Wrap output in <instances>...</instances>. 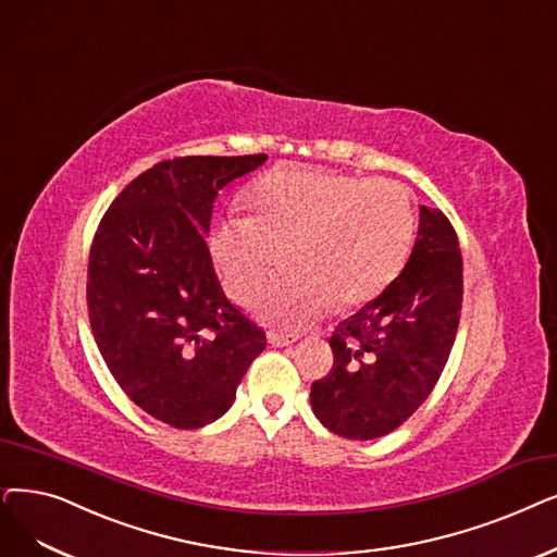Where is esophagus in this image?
<instances>
[{"label":"esophagus","instance_id":"obj_1","mask_svg":"<svg viewBox=\"0 0 557 557\" xmlns=\"http://www.w3.org/2000/svg\"><path fill=\"white\" fill-rule=\"evenodd\" d=\"M269 342L277 348H284V346H292L298 342V334H284V332H271L269 334Z\"/></svg>","mask_w":557,"mask_h":557}]
</instances>
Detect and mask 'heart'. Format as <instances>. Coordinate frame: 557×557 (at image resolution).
<instances>
[{"label":"heart","mask_w":557,"mask_h":557,"mask_svg":"<svg viewBox=\"0 0 557 557\" xmlns=\"http://www.w3.org/2000/svg\"><path fill=\"white\" fill-rule=\"evenodd\" d=\"M252 215H223L209 246L227 292L246 300L280 261L286 275L252 300L257 317L298 330L330 307L364 305L389 286L414 244L412 193L389 180L275 168L250 193Z\"/></svg>","instance_id":"b5f03b06"}]
</instances>
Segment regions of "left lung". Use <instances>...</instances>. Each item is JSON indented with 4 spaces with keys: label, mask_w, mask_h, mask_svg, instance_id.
I'll return each mask as SVG.
<instances>
[{
    "label": "left lung",
    "mask_w": 557,
    "mask_h": 557,
    "mask_svg": "<svg viewBox=\"0 0 557 557\" xmlns=\"http://www.w3.org/2000/svg\"><path fill=\"white\" fill-rule=\"evenodd\" d=\"M462 252L450 221L421 207L403 273L330 336L334 364L311 384L317 419L346 440H377L412 417L437 384L462 311Z\"/></svg>",
    "instance_id": "1"
}]
</instances>
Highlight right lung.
Listing matches in <instances>:
<instances>
[{"instance_id":"add662e5","label":"right lung","mask_w":557,"mask_h":557,"mask_svg":"<svg viewBox=\"0 0 557 557\" xmlns=\"http://www.w3.org/2000/svg\"><path fill=\"white\" fill-rule=\"evenodd\" d=\"M263 161H159L123 188L92 238L86 300L95 344L120 389L180 430L221 419L265 348V332L223 294L205 238L219 190Z\"/></svg>"}]
</instances>
